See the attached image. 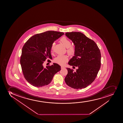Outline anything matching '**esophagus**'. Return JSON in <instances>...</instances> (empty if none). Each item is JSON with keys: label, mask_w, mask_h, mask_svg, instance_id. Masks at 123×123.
<instances>
[{"label": "esophagus", "mask_w": 123, "mask_h": 123, "mask_svg": "<svg viewBox=\"0 0 123 123\" xmlns=\"http://www.w3.org/2000/svg\"><path fill=\"white\" fill-rule=\"evenodd\" d=\"M64 68H65L64 67H63V66H61V69H64Z\"/></svg>", "instance_id": "obj_1"}]
</instances>
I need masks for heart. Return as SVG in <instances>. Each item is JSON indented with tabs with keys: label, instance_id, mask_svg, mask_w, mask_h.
Segmentation results:
<instances>
[{
	"label": "heart",
	"instance_id": "obj_1",
	"mask_svg": "<svg viewBox=\"0 0 123 123\" xmlns=\"http://www.w3.org/2000/svg\"><path fill=\"white\" fill-rule=\"evenodd\" d=\"M61 42L67 48V52L70 55H73L75 53V49L74 47L71 46V43L70 40H69L66 37H62L60 39ZM55 43H53L51 46V51L52 52L54 50ZM68 58L66 55H58L55 58L54 61L55 63L60 65H63L68 61Z\"/></svg>",
	"mask_w": 123,
	"mask_h": 123
}]
</instances>
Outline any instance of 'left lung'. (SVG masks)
Returning <instances> with one entry per match:
<instances>
[{
	"instance_id": "8db88e82",
	"label": "left lung",
	"mask_w": 123,
	"mask_h": 123,
	"mask_svg": "<svg viewBox=\"0 0 123 123\" xmlns=\"http://www.w3.org/2000/svg\"><path fill=\"white\" fill-rule=\"evenodd\" d=\"M65 35L73 42L75 49L74 56L68 64L78 69L73 72V69L67 68L65 82L71 88L81 89L95 80L100 68V52L96 43L83 33L70 32L65 33Z\"/></svg>"
}]
</instances>
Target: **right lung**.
<instances>
[{
    "instance_id": "1",
    "label": "right lung",
    "mask_w": 123,
    "mask_h": 123,
    "mask_svg": "<svg viewBox=\"0 0 123 123\" xmlns=\"http://www.w3.org/2000/svg\"><path fill=\"white\" fill-rule=\"evenodd\" d=\"M64 34L63 32L48 31L34 35L24 45L20 64L24 78L35 87H42L50 83L54 75L61 70V66L54 63L44 68L47 59H52V45Z\"/></svg>"
}]
</instances>
